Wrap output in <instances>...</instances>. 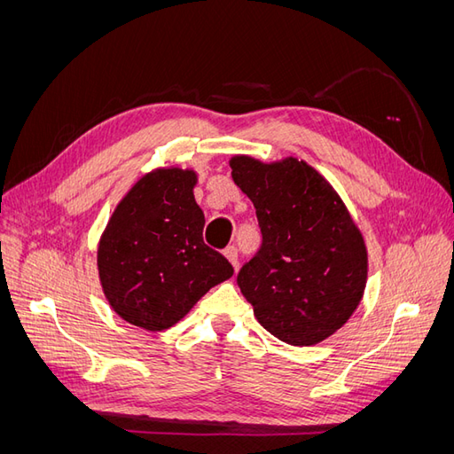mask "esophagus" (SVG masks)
Here are the masks:
<instances>
[{
	"label": "esophagus",
	"instance_id": "esophagus-1",
	"mask_svg": "<svg viewBox=\"0 0 454 454\" xmlns=\"http://www.w3.org/2000/svg\"><path fill=\"white\" fill-rule=\"evenodd\" d=\"M223 254L229 259V263L237 269V265H239V250L235 248V246H229V248H225Z\"/></svg>",
	"mask_w": 454,
	"mask_h": 454
}]
</instances>
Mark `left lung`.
I'll return each mask as SVG.
<instances>
[{
  "mask_svg": "<svg viewBox=\"0 0 454 454\" xmlns=\"http://www.w3.org/2000/svg\"><path fill=\"white\" fill-rule=\"evenodd\" d=\"M263 235L239 286L269 333L295 347L318 345L345 325L367 284V246L333 185L303 159L229 160Z\"/></svg>",
  "mask_w": 454,
  "mask_h": 454,
  "instance_id": "obj_1",
  "label": "left lung"
}]
</instances>
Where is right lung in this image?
Instances as JSON below:
<instances>
[{"label":"right lung","instance_id":"obj_1","mask_svg":"<svg viewBox=\"0 0 454 454\" xmlns=\"http://www.w3.org/2000/svg\"><path fill=\"white\" fill-rule=\"evenodd\" d=\"M197 182L193 168L160 167L144 174L100 237L96 265L107 303L145 332L172 327L210 287L232 277L229 261L202 240Z\"/></svg>","mask_w":454,"mask_h":454}]
</instances>
